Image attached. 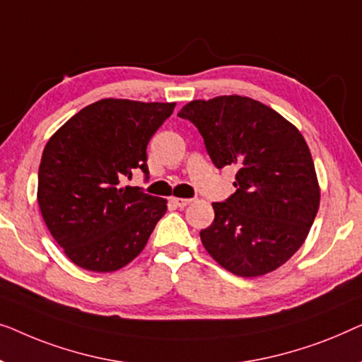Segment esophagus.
<instances>
[{"label": "esophagus", "instance_id": "esophagus-1", "mask_svg": "<svg viewBox=\"0 0 362 362\" xmlns=\"http://www.w3.org/2000/svg\"><path fill=\"white\" fill-rule=\"evenodd\" d=\"M172 202H174V205L179 208H185L187 205H190L192 203L190 198H172Z\"/></svg>", "mask_w": 362, "mask_h": 362}]
</instances>
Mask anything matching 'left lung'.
Masks as SVG:
<instances>
[{
  "label": "left lung",
  "instance_id": "left-lung-1",
  "mask_svg": "<svg viewBox=\"0 0 362 362\" xmlns=\"http://www.w3.org/2000/svg\"><path fill=\"white\" fill-rule=\"evenodd\" d=\"M179 116L195 124L216 169L238 167L236 192L213 203L203 246L236 276L276 271L302 246L320 206L303 136L277 111L239 95L193 100Z\"/></svg>",
  "mask_w": 362,
  "mask_h": 362
}]
</instances>
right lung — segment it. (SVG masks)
Here are the masks:
<instances>
[{
  "label": "right lung",
  "mask_w": 362,
  "mask_h": 362,
  "mask_svg": "<svg viewBox=\"0 0 362 362\" xmlns=\"http://www.w3.org/2000/svg\"><path fill=\"white\" fill-rule=\"evenodd\" d=\"M175 103L106 98L50 137L39 165L37 202L59 246L78 267L113 272L144 249L167 200L124 185L149 179L147 144Z\"/></svg>",
  "instance_id": "add662e5"
}]
</instances>
